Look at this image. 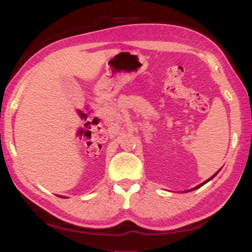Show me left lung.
Instances as JSON below:
<instances>
[{"mask_svg":"<svg viewBox=\"0 0 252 252\" xmlns=\"http://www.w3.org/2000/svg\"><path fill=\"white\" fill-rule=\"evenodd\" d=\"M218 173H219V171H218V172H217V173H216V174H215V175H212V176H211V178H210V179H208V180H207V181H205V182H203V183H201V184H199V185H198V186H196V187H194V189H189V190H186V191H190V190H195V189H199V187H201V186H202V185H205V184H206V183H208V182H209V181H210V180H212V179H213V178H215V176H216V175H217V174H218Z\"/></svg>","mask_w":252,"mask_h":252,"instance_id":"left-lung-1","label":"left lung"}]
</instances>
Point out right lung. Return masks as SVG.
I'll return each mask as SVG.
<instances>
[{
	"label": "right lung",
	"mask_w": 252,
	"mask_h": 252,
	"mask_svg": "<svg viewBox=\"0 0 252 252\" xmlns=\"http://www.w3.org/2000/svg\"><path fill=\"white\" fill-rule=\"evenodd\" d=\"M60 197H61V196H60Z\"/></svg>",
	"instance_id": "right-lung-1"
}]
</instances>
